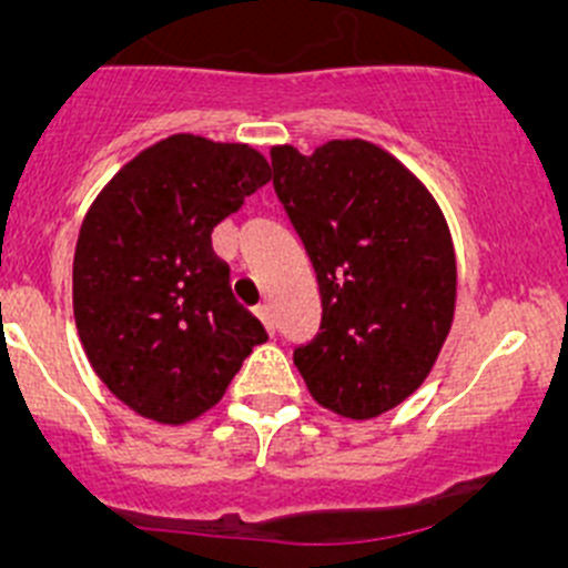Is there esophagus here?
Segmentation results:
<instances>
[{
	"mask_svg": "<svg viewBox=\"0 0 568 568\" xmlns=\"http://www.w3.org/2000/svg\"><path fill=\"white\" fill-rule=\"evenodd\" d=\"M255 313H257V318L263 321V326H266V329L274 335V313H272V307H268V305H257Z\"/></svg>",
	"mask_w": 568,
	"mask_h": 568,
	"instance_id": "obj_1",
	"label": "esophagus"
}]
</instances>
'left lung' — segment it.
<instances>
[{"label":"left lung","instance_id":"8db88e82","mask_svg":"<svg viewBox=\"0 0 568 568\" xmlns=\"http://www.w3.org/2000/svg\"><path fill=\"white\" fill-rule=\"evenodd\" d=\"M274 192L318 280L321 329L294 352L324 409L371 420L432 374L456 311L448 222L420 178L365 140L272 148Z\"/></svg>","mask_w":568,"mask_h":568}]
</instances>
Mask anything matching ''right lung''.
I'll return each instance as SVG.
<instances>
[{"mask_svg":"<svg viewBox=\"0 0 568 568\" xmlns=\"http://www.w3.org/2000/svg\"><path fill=\"white\" fill-rule=\"evenodd\" d=\"M268 178L255 148L173 134L90 205L73 252V318L99 379L136 415L194 420L268 337L211 247V231Z\"/></svg>","mask_w":568,"mask_h":568,"instance_id":"add662e5","label":"right lung"}]
</instances>
